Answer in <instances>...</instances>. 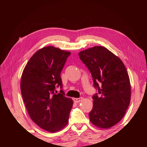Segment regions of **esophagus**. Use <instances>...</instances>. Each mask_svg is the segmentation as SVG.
I'll list each match as a JSON object with an SVG mask.
<instances>
[{
  "mask_svg": "<svg viewBox=\"0 0 147 147\" xmlns=\"http://www.w3.org/2000/svg\"><path fill=\"white\" fill-rule=\"evenodd\" d=\"M82 100H83V98H82V97H80V98H73V100H74V102H76V103L80 102H81V101Z\"/></svg>",
  "mask_w": 147,
  "mask_h": 147,
  "instance_id": "34e87169",
  "label": "esophagus"
}]
</instances>
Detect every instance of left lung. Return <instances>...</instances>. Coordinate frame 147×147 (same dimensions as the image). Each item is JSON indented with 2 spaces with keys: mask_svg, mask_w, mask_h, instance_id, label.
<instances>
[{
  "mask_svg": "<svg viewBox=\"0 0 147 147\" xmlns=\"http://www.w3.org/2000/svg\"><path fill=\"white\" fill-rule=\"evenodd\" d=\"M78 55L90 71L98 91L93 96L90 121L100 128L112 127L123 119L130 102L131 86L125 66L104 47H93Z\"/></svg>",
  "mask_w": 147,
  "mask_h": 147,
  "instance_id": "obj_1",
  "label": "left lung"
}]
</instances>
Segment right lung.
I'll use <instances>...</instances> for the list:
<instances>
[{
	"instance_id": "1",
	"label": "right lung",
	"mask_w": 147,
	"mask_h": 147,
	"mask_svg": "<svg viewBox=\"0 0 147 147\" xmlns=\"http://www.w3.org/2000/svg\"><path fill=\"white\" fill-rule=\"evenodd\" d=\"M70 52L46 47L35 53L24 67L21 91L29 116L49 132L61 130L68 123L73 101L62 90L61 72ZM59 86L60 94L55 93Z\"/></svg>"
}]
</instances>
